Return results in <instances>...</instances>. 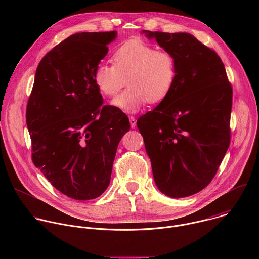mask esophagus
<instances>
[{"instance_id":"34e87169","label":"esophagus","mask_w":259,"mask_h":259,"mask_svg":"<svg viewBox=\"0 0 259 259\" xmlns=\"http://www.w3.org/2000/svg\"><path fill=\"white\" fill-rule=\"evenodd\" d=\"M129 121H130V125H131V128H135L136 126V119L132 116L129 117Z\"/></svg>"}]
</instances>
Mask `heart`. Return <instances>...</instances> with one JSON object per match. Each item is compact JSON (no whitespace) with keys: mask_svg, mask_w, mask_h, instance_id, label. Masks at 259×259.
Returning <instances> with one entry per match:
<instances>
[{"mask_svg":"<svg viewBox=\"0 0 259 259\" xmlns=\"http://www.w3.org/2000/svg\"><path fill=\"white\" fill-rule=\"evenodd\" d=\"M112 62L96 65L93 82L102 95L114 96L127 79L129 88L112 102L125 113L138 112L147 101H164L174 88L176 60L167 50H156L139 39H131L115 50Z\"/></svg>","mask_w":259,"mask_h":259,"instance_id":"heart-1","label":"heart"}]
</instances>
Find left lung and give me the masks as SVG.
Segmentation results:
<instances>
[{
  "mask_svg": "<svg viewBox=\"0 0 259 259\" xmlns=\"http://www.w3.org/2000/svg\"><path fill=\"white\" fill-rule=\"evenodd\" d=\"M176 60L170 95L137 120L158 189L184 198L205 189L231 141L233 90L220 57L188 32L142 30Z\"/></svg>",
  "mask_w": 259,
  "mask_h": 259,
  "instance_id": "left-lung-1",
  "label": "left lung"
}]
</instances>
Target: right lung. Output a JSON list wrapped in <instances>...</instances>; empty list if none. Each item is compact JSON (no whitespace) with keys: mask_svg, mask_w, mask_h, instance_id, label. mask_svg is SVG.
Wrapping results in <instances>:
<instances>
[{"mask_svg":"<svg viewBox=\"0 0 259 259\" xmlns=\"http://www.w3.org/2000/svg\"><path fill=\"white\" fill-rule=\"evenodd\" d=\"M117 31L77 32L41 60L26 107L32 162L68 198L86 201L107 189L129 119L102 105L93 71Z\"/></svg>","mask_w":259,"mask_h":259,"instance_id":"1","label":"right lung"}]
</instances>
